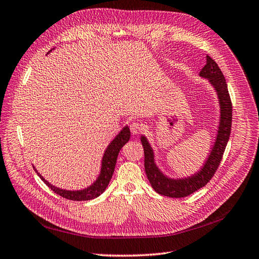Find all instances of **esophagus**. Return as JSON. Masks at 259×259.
<instances>
[{
	"instance_id": "1",
	"label": "esophagus",
	"mask_w": 259,
	"mask_h": 259,
	"mask_svg": "<svg viewBox=\"0 0 259 259\" xmlns=\"http://www.w3.org/2000/svg\"><path fill=\"white\" fill-rule=\"evenodd\" d=\"M144 129L143 123L139 122V121H132L130 123V130L134 135H138L140 132H142V130Z\"/></svg>"
}]
</instances>
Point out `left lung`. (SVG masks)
Instances as JSON below:
<instances>
[{
	"instance_id": "1",
	"label": "left lung",
	"mask_w": 259,
	"mask_h": 259,
	"mask_svg": "<svg viewBox=\"0 0 259 259\" xmlns=\"http://www.w3.org/2000/svg\"><path fill=\"white\" fill-rule=\"evenodd\" d=\"M199 76L209 79L210 83L218 93L221 117L216 143L213 145L204 167L196 175L186 179L172 180L167 178L159 171V169L154 162V154L151 146L145 137H142L141 143L144 149V168L146 177L152 188L160 195L177 198L186 197L206 186L217 171L220 161L223 159L229 138H230L232 124V102L228 91L224 73L220 70L217 63L207 55L206 56V65L199 72Z\"/></svg>"
}]
</instances>
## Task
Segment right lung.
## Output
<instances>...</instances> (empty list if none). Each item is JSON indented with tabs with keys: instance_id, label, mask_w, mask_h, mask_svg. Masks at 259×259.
I'll list each match as a JSON object with an SVG mask.
<instances>
[{
	"instance_id": "right-lung-1",
	"label": "right lung",
	"mask_w": 259,
	"mask_h": 259,
	"mask_svg": "<svg viewBox=\"0 0 259 259\" xmlns=\"http://www.w3.org/2000/svg\"><path fill=\"white\" fill-rule=\"evenodd\" d=\"M129 139H130V130L128 127H124L120 131V134L114 139V141L108 145L107 150L105 151L104 156H103L102 170H101V175L99 177V179L95 181L91 187H89L85 190L66 191V190L58 189L54 186H52V184H50L46 179H43V177L35 170V168H34V170L36 174L39 175L40 178L44 182H46L47 186L60 196L70 199V201H90V199H93L95 197L100 196L107 188L108 183L113 177L114 170H115L118 153H119V151L121 150V147L129 141Z\"/></svg>"
}]
</instances>
